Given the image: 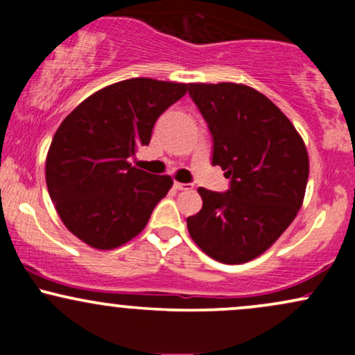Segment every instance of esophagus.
I'll use <instances>...</instances> for the list:
<instances>
[{
    "mask_svg": "<svg viewBox=\"0 0 355 355\" xmlns=\"http://www.w3.org/2000/svg\"><path fill=\"white\" fill-rule=\"evenodd\" d=\"M173 187H175V190H191L193 189L190 183H180V182H175Z\"/></svg>",
    "mask_w": 355,
    "mask_h": 355,
    "instance_id": "34e87169",
    "label": "esophagus"
}]
</instances>
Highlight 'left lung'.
Segmentation results:
<instances>
[{
	"label": "left lung",
	"mask_w": 355,
	"mask_h": 355,
	"mask_svg": "<svg viewBox=\"0 0 355 355\" xmlns=\"http://www.w3.org/2000/svg\"><path fill=\"white\" fill-rule=\"evenodd\" d=\"M214 138L211 164L227 170L225 193L198 189L203 205L187 218L191 240L222 263L262 255L294 222L304 202L309 155L292 121L257 89L190 83Z\"/></svg>",
	"instance_id": "1"
}]
</instances>
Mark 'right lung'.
Wrapping results in <instances>:
<instances>
[{
	"mask_svg": "<svg viewBox=\"0 0 355 355\" xmlns=\"http://www.w3.org/2000/svg\"><path fill=\"white\" fill-rule=\"evenodd\" d=\"M187 89L152 78L118 81L61 121L46 155V185L61 222L81 242L112 250L145 229L173 180L128 158L150 144L157 118Z\"/></svg>",
	"mask_w": 355,
	"mask_h": 355,
	"instance_id": "add662e5",
	"label": "right lung"
}]
</instances>
